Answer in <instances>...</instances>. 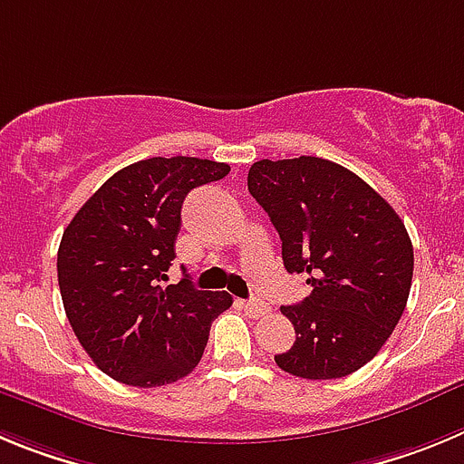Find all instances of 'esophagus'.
I'll use <instances>...</instances> for the list:
<instances>
[{
    "mask_svg": "<svg viewBox=\"0 0 464 464\" xmlns=\"http://www.w3.org/2000/svg\"><path fill=\"white\" fill-rule=\"evenodd\" d=\"M242 307H245V312H247L249 316H252V319H258V316H266L270 312V307H268V303H263V300H245V303H242Z\"/></svg>",
    "mask_w": 464,
    "mask_h": 464,
    "instance_id": "1",
    "label": "esophagus"
}]
</instances>
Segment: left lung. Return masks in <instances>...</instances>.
Here are the masks:
<instances>
[{
    "mask_svg": "<svg viewBox=\"0 0 464 464\" xmlns=\"http://www.w3.org/2000/svg\"><path fill=\"white\" fill-rule=\"evenodd\" d=\"M249 194L282 240L284 268L312 294L282 307L295 342L275 362L303 379H340L372 361L407 307L414 247L398 212L356 173L321 157L261 160Z\"/></svg>",
    "mask_w": 464,
    "mask_h": 464,
    "instance_id": "obj_1",
    "label": "left lung"
}]
</instances>
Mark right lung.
<instances>
[{
	"instance_id": "1",
	"label": "right lung",
	"mask_w": 464,
	"mask_h": 464,
	"mask_svg": "<svg viewBox=\"0 0 464 464\" xmlns=\"http://www.w3.org/2000/svg\"><path fill=\"white\" fill-rule=\"evenodd\" d=\"M231 166L152 157L108 178L76 212L57 252L66 319L102 372L129 386L173 383L198 365L227 291L166 282L187 194Z\"/></svg>"
}]
</instances>
